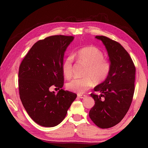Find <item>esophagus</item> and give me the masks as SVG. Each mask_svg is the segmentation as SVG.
I'll return each mask as SVG.
<instances>
[{
	"instance_id": "esophagus-1",
	"label": "esophagus",
	"mask_w": 148,
	"mask_h": 148,
	"mask_svg": "<svg viewBox=\"0 0 148 148\" xmlns=\"http://www.w3.org/2000/svg\"><path fill=\"white\" fill-rule=\"evenodd\" d=\"M77 97H79V98H80V99H84L86 97V95H81V94H78Z\"/></svg>"
}]
</instances>
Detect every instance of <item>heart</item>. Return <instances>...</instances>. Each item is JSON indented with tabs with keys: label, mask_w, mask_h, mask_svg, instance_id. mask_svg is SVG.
<instances>
[{
	"label": "heart",
	"mask_w": 148,
	"mask_h": 148,
	"mask_svg": "<svg viewBox=\"0 0 148 148\" xmlns=\"http://www.w3.org/2000/svg\"><path fill=\"white\" fill-rule=\"evenodd\" d=\"M78 60L87 66L84 78H74L67 84V89L78 94H82L93 85L102 83L108 78L111 64L103 58V53L95 46H86L76 52ZM62 71L65 77L72 76V58L68 56L63 62Z\"/></svg>",
	"instance_id": "obj_1"
}]
</instances>
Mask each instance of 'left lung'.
Returning <instances> with one entry per match:
<instances>
[{"instance_id":"left-lung-1","label":"left lung","mask_w":148,"mask_h":148,"mask_svg":"<svg viewBox=\"0 0 148 148\" xmlns=\"http://www.w3.org/2000/svg\"><path fill=\"white\" fill-rule=\"evenodd\" d=\"M108 51L111 70L108 78L94 88L100 95L92 93L95 105L89 112L97 127L108 128L115 126L129 109L134 93L136 67L128 53L120 44L105 36H95Z\"/></svg>"}]
</instances>
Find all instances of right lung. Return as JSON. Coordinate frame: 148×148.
I'll return each instance as SVG.
<instances>
[{
	"mask_svg": "<svg viewBox=\"0 0 148 148\" xmlns=\"http://www.w3.org/2000/svg\"><path fill=\"white\" fill-rule=\"evenodd\" d=\"M73 36H52L36 42L22 60L18 72L19 93L24 108L36 123L53 127L60 123L77 95L61 89L64 53ZM53 85L60 90L50 92Z\"/></svg>",
	"mask_w": 148,
	"mask_h": 148,
	"instance_id": "add662e5",
	"label": "right lung"
}]
</instances>
